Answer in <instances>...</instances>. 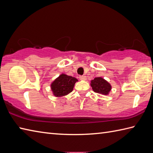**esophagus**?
Listing matches in <instances>:
<instances>
[{
    "instance_id": "esophagus-1",
    "label": "esophagus",
    "mask_w": 153,
    "mask_h": 153,
    "mask_svg": "<svg viewBox=\"0 0 153 153\" xmlns=\"http://www.w3.org/2000/svg\"><path fill=\"white\" fill-rule=\"evenodd\" d=\"M86 79H87V77H86L85 76H79V79L80 80L85 81V80H86Z\"/></svg>"
}]
</instances>
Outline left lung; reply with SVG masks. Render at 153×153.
Instances as JSON below:
<instances>
[{"label": "left lung", "mask_w": 153, "mask_h": 153, "mask_svg": "<svg viewBox=\"0 0 153 153\" xmlns=\"http://www.w3.org/2000/svg\"><path fill=\"white\" fill-rule=\"evenodd\" d=\"M91 86L94 92L104 95H108L112 89L111 85L101 77H95L91 81Z\"/></svg>", "instance_id": "left-lung-1"}]
</instances>
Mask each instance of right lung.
<instances>
[{"instance_id":"right-lung-1","label":"right lung","mask_w":153,"mask_h":153,"mask_svg":"<svg viewBox=\"0 0 153 153\" xmlns=\"http://www.w3.org/2000/svg\"><path fill=\"white\" fill-rule=\"evenodd\" d=\"M78 82L76 77L62 74L55 79L51 85L54 96L61 97L67 95L73 91L75 83Z\"/></svg>"}]
</instances>
